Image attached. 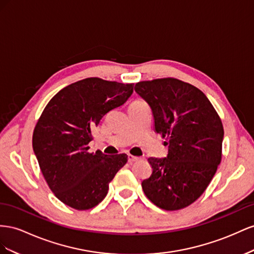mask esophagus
I'll use <instances>...</instances> for the list:
<instances>
[{
  "label": "esophagus",
  "instance_id": "esophagus-1",
  "mask_svg": "<svg viewBox=\"0 0 254 254\" xmlns=\"http://www.w3.org/2000/svg\"><path fill=\"white\" fill-rule=\"evenodd\" d=\"M139 159V157L138 156H134V155H132V154H127V161H128V163H134V162H137Z\"/></svg>",
  "mask_w": 254,
  "mask_h": 254
}]
</instances>
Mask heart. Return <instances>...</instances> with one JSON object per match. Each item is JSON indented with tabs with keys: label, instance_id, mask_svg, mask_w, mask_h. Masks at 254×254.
<instances>
[{
	"label": "heart",
	"instance_id": "obj_1",
	"mask_svg": "<svg viewBox=\"0 0 254 254\" xmlns=\"http://www.w3.org/2000/svg\"><path fill=\"white\" fill-rule=\"evenodd\" d=\"M139 102H142V101H140V100H136V101H134L133 103H139Z\"/></svg>",
	"mask_w": 254,
	"mask_h": 254
}]
</instances>
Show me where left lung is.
Wrapping results in <instances>:
<instances>
[{"label":"left lung","mask_w":254,"mask_h":254,"mask_svg":"<svg viewBox=\"0 0 254 254\" xmlns=\"http://www.w3.org/2000/svg\"><path fill=\"white\" fill-rule=\"evenodd\" d=\"M135 91L150 105L155 132L168 139L167 156L148 158L152 175L142 181L143 192L166 211L184 208L204 192L221 162V120L203 92L180 79L139 82Z\"/></svg>","instance_id":"8db88e82"}]
</instances>
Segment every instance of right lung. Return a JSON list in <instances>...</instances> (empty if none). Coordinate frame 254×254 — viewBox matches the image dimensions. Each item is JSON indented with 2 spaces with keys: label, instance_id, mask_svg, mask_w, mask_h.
<instances>
[{
  "label": "right lung",
  "instance_id": "add662e5",
  "mask_svg": "<svg viewBox=\"0 0 254 254\" xmlns=\"http://www.w3.org/2000/svg\"><path fill=\"white\" fill-rule=\"evenodd\" d=\"M133 84L88 77L50 100L35 127L33 149L50 190L66 205L85 211L98 205L127 155L88 152L92 129L108 112L127 102Z\"/></svg>",
  "mask_w": 254,
  "mask_h": 254
}]
</instances>
